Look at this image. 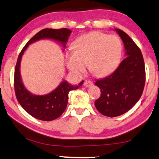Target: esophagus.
<instances>
[{"label": "esophagus", "mask_w": 159, "mask_h": 159, "mask_svg": "<svg viewBox=\"0 0 159 159\" xmlns=\"http://www.w3.org/2000/svg\"><path fill=\"white\" fill-rule=\"evenodd\" d=\"M83 85L85 86V87H86V88L91 87V86L93 85V83H92L91 81H90V80H85V81L84 82Z\"/></svg>", "instance_id": "esophagus-1"}]
</instances>
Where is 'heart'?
<instances>
[{
  "label": "heart",
  "mask_w": 159,
  "mask_h": 159,
  "mask_svg": "<svg viewBox=\"0 0 159 159\" xmlns=\"http://www.w3.org/2000/svg\"><path fill=\"white\" fill-rule=\"evenodd\" d=\"M74 49L65 54V62L70 72L80 76L89 71L98 77L109 75L116 68L121 55V40L116 35L93 32L80 37L74 42Z\"/></svg>",
  "instance_id": "heart-1"
}]
</instances>
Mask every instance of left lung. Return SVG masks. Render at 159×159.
Segmentation results:
<instances>
[{"instance_id": "1", "label": "left lung", "mask_w": 159, "mask_h": 159, "mask_svg": "<svg viewBox=\"0 0 159 159\" xmlns=\"http://www.w3.org/2000/svg\"><path fill=\"white\" fill-rule=\"evenodd\" d=\"M122 40L125 57L111 75L97 80L101 96L95 101L99 113L108 117L122 115L139 100L145 83V68L141 50L126 33L115 29Z\"/></svg>"}]
</instances>
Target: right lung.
Listing matches in <instances>:
<instances>
[{"label":"right lung","instance_id":"right-lung-1","mask_svg":"<svg viewBox=\"0 0 159 159\" xmlns=\"http://www.w3.org/2000/svg\"><path fill=\"white\" fill-rule=\"evenodd\" d=\"M71 31L68 29H44L37 33L25 44L20 53L15 70V91L17 101L23 109L32 116L43 121H52L62 115L67 107L68 93L83 85H71L63 80L55 89L45 95H36L31 93L23 85L20 74V63L24 52L30 44L44 39L53 40L60 43L66 48Z\"/></svg>","mask_w":159,"mask_h":159}]
</instances>
